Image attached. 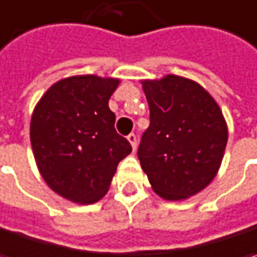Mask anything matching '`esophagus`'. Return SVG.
Returning <instances> with one entry per match:
<instances>
[{
    "mask_svg": "<svg viewBox=\"0 0 257 257\" xmlns=\"http://www.w3.org/2000/svg\"><path fill=\"white\" fill-rule=\"evenodd\" d=\"M127 140L130 142V145H132V148H133V150H136V148H137V137H136V135H128L127 136Z\"/></svg>",
    "mask_w": 257,
    "mask_h": 257,
    "instance_id": "esophagus-1",
    "label": "esophagus"
}]
</instances>
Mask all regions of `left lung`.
<instances>
[{"label":"left lung","mask_w":257,"mask_h":257,"mask_svg":"<svg viewBox=\"0 0 257 257\" xmlns=\"http://www.w3.org/2000/svg\"><path fill=\"white\" fill-rule=\"evenodd\" d=\"M150 125L137 156L153 191L168 201L198 194L210 185L228 139L215 99L195 81L178 75L142 81Z\"/></svg>","instance_id":"left-lung-1"}]
</instances>
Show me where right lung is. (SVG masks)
Instances as JSON below:
<instances>
[{
  "instance_id": "right-lung-1",
  "label": "right lung",
  "mask_w": 257,
  "mask_h": 257,
  "mask_svg": "<svg viewBox=\"0 0 257 257\" xmlns=\"http://www.w3.org/2000/svg\"><path fill=\"white\" fill-rule=\"evenodd\" d=\"M120 79L78 75L60 79L33 111L30 142L39 172L60 197L94 204L108 191L118 162L132 153L114 128L108 99Z\"/></svg>"
}]
</instances>
